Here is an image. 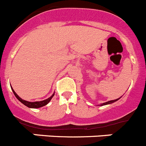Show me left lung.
Returning <instances> with one entry per match:
<instances>
[{
  "label": "left lung",
  "instance_id": "obj_1",
  "mask_svg": "<svg viewBox=\"0 0 146 146\" xmlns=\"http://www.w3.org/2000/svg\"><path fill=\"white\" fill-rule=\"evenodd\" d=\"M120 99V98H119ZM119 99H115V100H111V101H109L108 102H105V103H103V104H102L101 105H106V104H111V103H113L115 102H116L117 100H118Z\"/></svg>",
  "mask_w": 146,
  "mask_h": 146
}]
</instances>
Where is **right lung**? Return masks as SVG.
Returning <instances> with one entry per match:
<instances>
[{"instance_id": "obj_1", "label": "right lung", "mask_w": 146, "mask_h": 146, "mask_svg": "<svg viewBox=\"0 0 146 146\" xmlns=\"http://www.w3.org/2000/svg\"><path fill=\"white\" fill-rule=\"evenodd\" d=\"M11 89H12L13 91V93H14V94H15V96H16L17 99L19 100L20 102H21L22 103H23V104H25V106L28 107V108H41V107H43V106H45L46 104H48L49 102H50V101L51 100V99L52 98V96H54V94H52V96H50V98H48V99H45V100H43V101H40V102H28V101H25V100H23V99H22L20 97V96H18L17 94L15 93V91L13 90V88H11Z\"/></svg>"}]
</instances>
